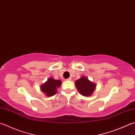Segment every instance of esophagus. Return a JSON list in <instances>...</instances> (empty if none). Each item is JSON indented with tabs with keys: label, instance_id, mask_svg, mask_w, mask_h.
<instances>
[{
	"label": "esophagus",
	"instance_id": "1",
	"mask_svg": "<svg viewBox=\"0 0 135 135\" xmlns=\"http://www.w3.org/2000/svg\"><path fill=\"white\" fill-rule=\"evenodd\" d=\"M71 80H72V78H69L67 79H66V80H67V81H70Z\"/></svg>",
	"mask_w": 135,
	"mask_h": 135
}]
</instances>
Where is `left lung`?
<instances>
[{"mask_svg":"<svg viewBox=\"0 0 135 135\" xmlns=\"http://www.w3.org/2000/svg\"><path fill=\"white\" fill-rule=\"evenodd\" d=\"M75 86L81 95L83 96H90L95 90L96 85L88 79L86 76H82L75 82Z\"/></svg>","mask_w":135,"mask_h":135,"instance_id":"1","label":"left lung"}]
</instances>
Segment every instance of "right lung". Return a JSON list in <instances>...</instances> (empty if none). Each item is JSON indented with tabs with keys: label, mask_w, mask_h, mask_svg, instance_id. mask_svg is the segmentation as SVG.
Instances as JSON below:
<instances>
[{
	"label": "right lung",
	"mask_w": 135,
	"mask_h": 135,
	"mask_svg": "<svg viewBox=\"0 0 135 135\" xmlns=\"http://www.w3.org/2000/svg\"><path fill=\"white\" fill-rule=\"evenodd\" d=\"M62 81L56 80L53 78H49L43 85L40 86V90L47 96H52L57 93V89L59 88Z\"/></svg>",
	"instance_id": "1"
}]
</instances>
